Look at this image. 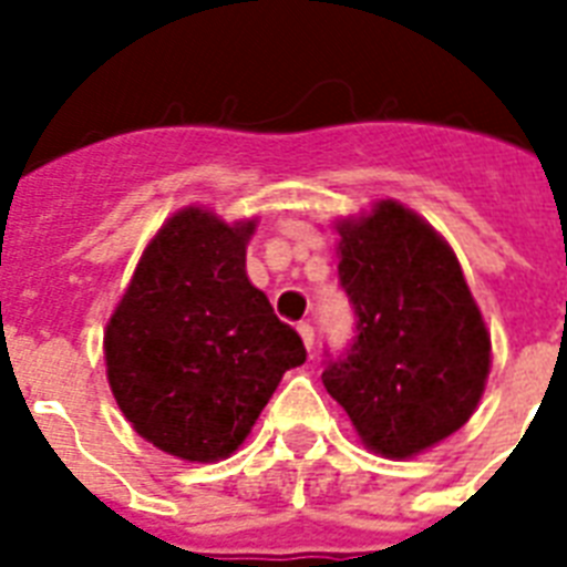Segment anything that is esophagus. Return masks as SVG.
<instances>
[{
	"mask_svg": "<svg viewBox=\"0 0 567 567\" xmlns=\"http://www.w3.org/2000/svg\"><path fill=\"white\" fill-rule=\"evenodd\" d=\"M297 332H300L306 350H311V347H315V329H311V323H300V327H297Z\"/></svg>",
	"mask_w": 567,
	"mask_h": 567,
	"instance_id": "34e87169",
	"label": "esophagus"
}]
</instances>
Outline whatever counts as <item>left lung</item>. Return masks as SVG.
<instances>
[{
    "label": "left lung",
    "instance_id": "left-lung-1",
    "mask_svg": "<svg viewBox=\"0 0 567 567\" xmlns=\"http://www.w3.org/2000/svg\"><path fill=\"white\" fill-rule=\"evenodd\" d=\"M355 341L323 371L364 447L412 458L462 430L483 400L492 336L456 252L396 199L336 220Z\"/></svg>",
    "mask_w": 567,
    "mask_h": 567
}]
</instances>
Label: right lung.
Wrapping results in <instances>:
<instances>
[{"mask_svg":"<svg viewBox=\"0 0 567 567\" xmlns=\"http://www.w3.org/2000/svg\"><path fill=\"white\" fill-rule=\"evenodd\" d=\"M258 217L226 223L185 205L146 244L105 327V373L132 430L185 462H220L247 441L306 347L249 282Z\"/></svg>","mask_w":567,"mask_h":567,"instance_id":"1","label":"right lung"}]
</instances>
